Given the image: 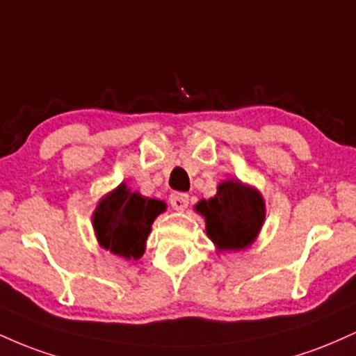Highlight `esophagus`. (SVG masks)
I'll return each mask as SVG.
<instances>
[{
    "label": "esophagus",
    "instance_id": "34e87169",
    "mask_svg": "<svg viewBox=\"0 0 356 356\" xmlns=\"http://www.w3.org/2000/svg\"><path fill=\"white\" fill-rule=\"evenodd\" d=\"M169 201H170V206H172L175 211H184L187 206H189V195L182 194V192H174V194L170 195Z\"/></svg>",
    "mask_w": 356,
    "mask_h": 356
}]
</instances>
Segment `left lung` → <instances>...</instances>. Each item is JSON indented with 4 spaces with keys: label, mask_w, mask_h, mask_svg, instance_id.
Wrapping results in <instances>:
<instances>
[{
    "label": "left lung",
    "mask_w": 356,
    "mask_h": 356,
    "mask_svg": "<svg viewBox=\"0 0 356 356\" xmlns=\"http://www.w3.org/2000/svg\"><path fill=\"white\" fill-rule=\"evenodd\" d=\"M194 211L206 220V234L218 252L244 251L254 243L266 219V202L256 187L226 179L214 197L202 199Z\"/></svg>",
    "instance_id": "1"
}]
</instances>
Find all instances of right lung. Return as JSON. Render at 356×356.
<instances>
[{
	"mask_svg": "<svg viewBox=\"0 0 356 356\" xmlns=\"http://www.w3.org/2000/svg\"><path fill=\"white\" fill-rule=\"evenodd\" d=\"M161 199L145 197L140 192L118 184L97 204L92 226L100 248L124 259H140L154 220L165 212Z\"/></svg>",
	"mask_w": 356,
	"mask_h": 356,
	"instance_id": "obj_1",
	"label": "right lung"
}]
</instances>
